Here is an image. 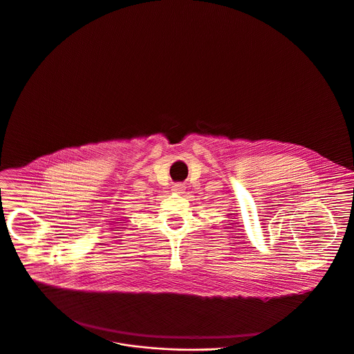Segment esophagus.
<instances>
[{
	"label": "esophagus",
	"instance_id": "esophagus-1",
	"mask_svg": "<svg viewBox=\"0 0 354 354\" xmlns=\"http://www.w3.org/2000/svg\"><path fill=\"white\" fill-rule=\"evenodd\" d=\"M173 191L181 194V192L184 191V185H183V184H174V185H173Z\"/></svg>",
	"mask_w": 354,
	"mask_h": 354
}]
</instances>
